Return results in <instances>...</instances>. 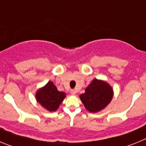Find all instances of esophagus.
<instances>
[{"mask_svg": "<svg viewBox=\"0 0 146 146\" xmlns=\"http://www.w3.org/2000/svg\"><path fill=\"white\" fill-rule=\"evenodd\" d=\"M70 93H71V94H72V95H75L76 91L74 90V89H72V90L70 91Z\"/></svg>", "mask_w": 146, "mask_h": 146, "instance_id": "obj_1", "label": "esophagus"}]
</instances>
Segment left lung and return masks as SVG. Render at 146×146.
<instances>
[{
  "mask_svg": "<svg viewBox=\"0 0 146 146\" xmlns=\"http://www.w3.org/2000/svg\"><path fill=\"white\" fill-rule=\"evenodd\" d=\"M113 92L111 86L105 82L94 79L80 96L82 104L89 112L100 111L110 102Z\"/></svg>",
  "mask_w": 146,
  "mask_h": 146,
  "instance_id": "obj_1",
  "label": "left lung"
}]
</instances>
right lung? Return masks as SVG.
<instances>
[{
    "mask_svg": "<svg viewBox=\"0 0 146 146\" xmlns=\"http://www.w3.org/2000/svg\"><path fill=\"white\" fill-rule=\"evenodd\" d=\"M37 101L50 112L55 111L61 104L65 93L58 91L53 82L50 81L44 87L39 89L36 94Z\"/></svg>",
    "mask_w": 146,
    "mask_h": 146,
    "instance_id": "right-lung-1",
    "label": "right lung"
}]
</instances>
